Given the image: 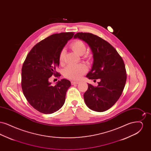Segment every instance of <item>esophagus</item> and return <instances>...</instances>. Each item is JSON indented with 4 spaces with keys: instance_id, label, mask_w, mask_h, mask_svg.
Wrapping results in <instances>:
<instances>
[{
    "instance_id": "1",
    "label": "esophagus",
    "mask_w": 151,
    "mask_h": 151,
    "mask_svg": "<svg viewBox=\"0 0 151 151\" xmlns=\"http://www.w3.org/2000/svg\"><path fill=\"white\" fill-rule=\"evenodd\" d=\"M79 81H71V84H72V85H75V84H79Z\"/></svg>"
}]
</instances>
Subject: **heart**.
Returning a JSON list of instances; mask_svg holds the SVG:
<instances>
[{"label": "heart", "instance_id": "1", "mask_svg": "<svg viewBox=\"0 0 151 151\" xmlns=\"http://www.w3.org/2000/svg\"><path fill=\"white\" fill-rule=\"evenodd\" d=\"M71 47L73 51L79 55H83L86 50V46L84 42L80 40H76L72 42ZM65 50H62L59 56V61L60 64L63 63L65 59ZM87 71V67L84 64L68 65L64 70V76L66 78L78 80L82 78L83 75Z\"/></svg>", "mask_w": 151, "mask_h": 151}]
</instances>
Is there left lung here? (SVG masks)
Here are the masks:
<instances>
[{
    "label": "left lung",
    "mask_w": 151,
    "mask_h": 151,
    "mask_svg": "<svg viewBox=\"0 0 151 151\" xmlns=\"http://www.w3.org/2000/svg\"><path fill=\"white\" fill-rule=\"evenodd\" d=\"M74 38L85 41L90 47L93 58L88 79H100L98 86L88 84L84 94L86 106L91 110L103 112L112 107L121 96L127 75L122 57L114 47L100 37L89 33H77Z\"/></svg>",
    "instance_id": "left-lung-1"
}]
</instances>
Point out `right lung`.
Masks as SVG:
<instances>
[{"label":"right lung","mask_w":151,"mask_h":151,"mask_svg":"<svg viewBox=\"0 0 151 151\" xmlns=\"http://www.w3.org/2000/svg\"><path fill=\"white\" fill-rule=\"evenodd\" d=\"M73 32L56 33L45 38L31 49L22 69V88L24 95L32 106L43 114H52L63 106L65 94L71 86L67 79L51 86L49 78L59 77L56 71L59 56Z\"/></svg>","instance_id":"right-lung-1"}]
</instances>
